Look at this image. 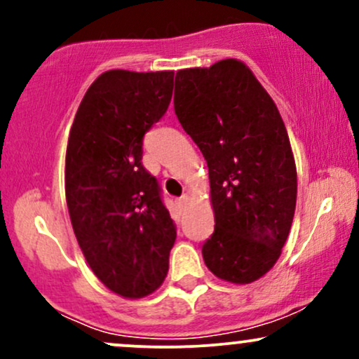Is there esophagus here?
<instances>
[{
	"mask_svg": "<svg viewBox=\"0 0 359 359\" xmlns=\"http://www.w3.org/2000/svg\"><path fill=\"white\" fill-rule=\"evenodd\" d=\"M175 203H177V205H179V209L185 208V204L189 203V196H187V194H184V196H182V197H179V199H177Z\"/></svg>",
	"mask_w": 359,
	"mask_h": 359,
	"instance_id": "obj_1",
	"label": "esophagus"
}]
</instances>
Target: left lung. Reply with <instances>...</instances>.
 Returning <instances> with one entry per match:
<instances>
[{
	"instance_id": "left-lung-1",
	"label": "left lung",
	"mask_w": 359,
	"mask_h": 359,
	"mask_svg": "<svg viewBox=\"0 0 359 359\" xmlns=\"http://www.w3.org/2000/svg\"><path fill=\"white\" fill-rule=\"evenodd\" d=\"M174 108L209 167L214 233L208 269L231 283L277 263L297 201V170L277 106L241 60L175 74Z\"/></svg>"
}]
</instances>
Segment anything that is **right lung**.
<instances>
[{
  "mask_svg": "<svg viewBox=\"0 0 359 359\" xmlns=\"http://www.w3.org/2000/svg\"><path fill=\"white\" fill-rule=\"evenodd\" d=\"M174 72L108 71L82 97L65 154L69 216L86 262L114 294L162 285L177 228L142 163L143 137L165 114Z\"/></svg>",
  "mask_w": 359,
  "mask_h": 359,
  "instance_id": "add662e5",
  "label": "right lung"
}]
</instances>
